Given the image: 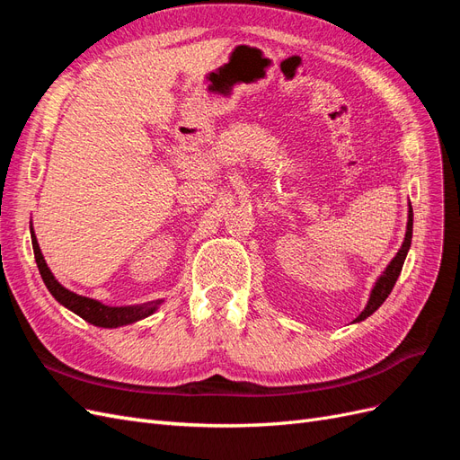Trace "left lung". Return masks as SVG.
<instances>
[{
    "instance_id": "1",
    "label": "left lung",
    "mask_w": 460,
    "mask_h": 460,
    "mask_svg": "<svg viewBox=\"0 0 460 460\" xmlns=\"http://www.w3.org/2000/svg\"><path fill=\"white\" fill-rule=\"evenodd\" d=\"M411 240H412V207L409 205V222H407V234H405V242H402L399 253L394 257V261L387 264L385 272L378 278V282H376L372 294H370V299H368V305L365 307V311L360 313L355 323H360V320H365L367 316H370L376 309L380 307V305L387 299V296L392 294V289L397 282V278L401 274V269H402V262H405V257L409 253V247H411Z\"/></svg>"
}]
</instances>
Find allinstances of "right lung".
Here are the masks:
<instances>
[{
  "mask_svg": "<svg viewBox=\"0 0 460 460\" xmlns=\"http://www.w3.org/2000/svg\"><path fill=\"white\" fill-rule=\"evenodd\" d=\"M32 234V247H34V259L38 264V270L41 274V280H44L46 288L49 289V294L58 299L61 305H65L66 309H71L73 313H76L80 318H84L86 323L93 324V326H102V328H117V326H127L136 323V320H142L149 314L155 313L157 305L161 301L155 303H146L142 307H107V305L84 297V296H76L73 291H68L66 288H63L55 276L51 274V270L48 269V264L44 261V255L40 252V245L34 232Z\"/></svg>",
  "mask_w": 460,
  "mask_h": 460,
  "instance_id": "obj_1",
  "label": "right lung"
}]
</instances>
